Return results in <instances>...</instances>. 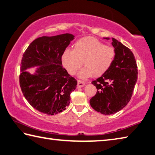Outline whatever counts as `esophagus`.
Returning a JSON list of instances; mask_svg holds the SVG:
<instances>
[{"label":"esophagus","instance_id":"1","mask_svg":"<svg viewBox=\"0 0 155 155\" xmlns=\"http://www.w3.org/2000/svg\"><path fill=\"white\" fill-rule=\"evenodd\" d=\"M85 85V83L83 82V81L78 80L77 81V87L78 88H81V87H83Z\"/></svg>","mask_w":155,"mask_h":155}]
</instances>
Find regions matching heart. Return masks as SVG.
<instances>
[{"label":"heart","instance_id":"b5f03b06","mask_svg":"<svg viewBox=\"0 0 155 155\" xmlns=\"http://www.w3.org/2000/svg\"><path fill=\"white\" fill-rule=\"evenodd\" d=\"M115 56L116 51L112 47L105 45L95 38L85 37L76 42L73 50L64 51L61 61L70 74H74L83 61L85 66L80 72V77H100L111 68Z\"/></svg>","mask_w":155,"mask_h":155}]
</instances>
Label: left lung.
I'll list each match as a JSON object with an SVG mask.
<instances>
[{
  "label": "left lung",
  "instance_id": "left-lung-1",
  "mask_svg": "<svg viewBox=\"0 0 155 155\" xmlns=\"http://www.w3.org/2000/svg\"><path fill=\"white\" fill-rule=\"evenodd\" d=\"M112 41L116 51L114 63L105 74L91 82L97 88V93L89 100L90 105L103 114H114L126 106L137 80L134 53L117 39L112 38Z\"/></svg>",
  "mask_w": 155,
  "mask_h": 155
}]
</instances>
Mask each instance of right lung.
<instances>
[{
    "mask_svg": "<svg viewBox=\"0 0 155 155\" xmlns=\"http://www.w3.org/2000/svg\"><path fill=\"white\" fill-rule=\"evenodd\" d=\"M74 39L72 34L44 36L33 41L21 60L19 84L24 96L34 108L53 115L68 106L77 81L62 67L61 56ZM36 68L30 73L26 70Z\"/></svg>",
    "mask_w": 155,
    "mask_h": 155,
    "instance_id": "obj_1",
    "label": "right lung"
}]
</instances>
